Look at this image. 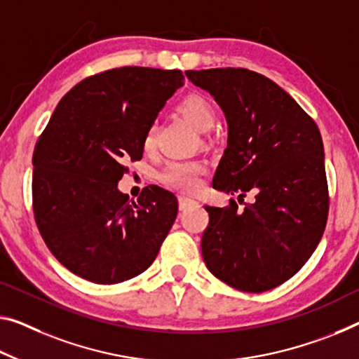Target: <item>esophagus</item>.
<instances>
[{"label": "esophagus", "mask_w": 359, "mask_h": 359, "mask_svg": "<svg viewBox=\"0 0 359 359\" xmlns=\"http://www.w3.org/2000/svg\"><path fill=\"white\" fill-rule=\"evenodd\" d=\"M178 202H180V210H186V208H189L191 205H194V203H196L194 198H191L187 196H180Z\"/></svg>", "instance_id": "esophagus-1"}]
</instances>
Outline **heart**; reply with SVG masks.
Returning <instances> with one entry per match:
<instances>
[{
  "label": "heart",
  "mask_w": 359,
  "mask_h": 359,
  "mask_svg": "<svg viewBox=\"0 0 359 359\" xmlns=\"http://www.w3.org/2000/svg\"><path fill=\"white\" fill-rule=\"evenodd\" d=\"M180 114L189 122L197 131L205 133L215 123V109L208 99L201 95L186 96L178 106ZM156 142V130L149 128L142 140L144 151H151ZM203 167L198 162H172L165 167L158 178L163 184L181 191H196L198 187V176Z\"/></svg>",
  "instance_id": "b5f03b06"
}]
</instances>
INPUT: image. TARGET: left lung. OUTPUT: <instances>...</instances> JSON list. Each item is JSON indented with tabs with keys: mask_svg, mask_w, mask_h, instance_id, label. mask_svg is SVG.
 <instances>
[{
	"mask_svg": "<svg viewBox=\"0 0 359 359\" xmlns=\"http://www.w3.org/2000/svg\"><path fill=\"white\" fill-rule=\"evenodd\" d=\"M210 93L228 122V147L213 187L226 194L255 192L237 210L208 207L202 236L208 271L242 292H264L290 279L308 262L327 222L329 194L319 128L273 80L247 69L187 70Z\"/></svg>",
	"mask_w": 359,
	"mask_h": 359,
	"instance_id": "1",
	"label": "left lung"
}]
</instances>
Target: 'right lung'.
Returning a JSON list of instances; mask_svg holds the SVG:
<instances>
[{"instance_id":"add662e5","label":"right lung","mask_w":359,"mask_h":359,"mask_svg":"<svg viewBox=\"0 0 359 359\" xmlns=\"http://www.w3.org/2000/svg\"><path fill=\"white\" fill-rule=\"evenodd\" d=\"M181 70L120 67L88 76L54 110L33 152V213L57 260L96 284H118L151 266L178 213L172 192L149 186L130 201L118 191L126 161H141L142 140Z\"/></svg>"}]
</instances>
